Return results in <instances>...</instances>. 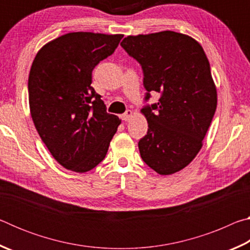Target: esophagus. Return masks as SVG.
I'll return each mask as SVG.
<instances>
[{
  "instance_id": "esophagus-1",
  "label": "esophagus",
  "mask_w": 250,
  "mask_h": 250,
  "mask_svg": "<svg viewBox=\"0 0 250 250\" xmlns=\"http://www.w3.org/2000/svg\"><path fill=\"white\" fill-rule=\"evenodd\" d=\"M132 115H133V112L131 111V110H126V111L124 113V115L121 116V118H122V120L129 121L131 118H132Z\"/></svg>"
}]
</instances>
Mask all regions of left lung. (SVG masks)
<instances>
[{
  "mask_svg": "<svg viewBox=\"0 0 250 250\" xmlns=\"http://www.w3.org/2000/svg\"><path fill=\"white\" fill-rule=\"evenodd\" d=\"M120 45L142 66L146 99L161 94L141 109L149 126L138 145L141 158L159 174H174L202 149L216 110L208 59L193 37L172 31L130 35Z\"/></svg>",
  "mask_w": 250,
  "mask_h": 250,
  "instance_id": "8db88e82",
  "label": "left lung"
}]
</instances>
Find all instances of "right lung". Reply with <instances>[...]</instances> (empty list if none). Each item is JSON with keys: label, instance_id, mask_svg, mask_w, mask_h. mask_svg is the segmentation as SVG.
I'll return each instance as SVG.
<instances>
[{"label": "right lung", "instance_id": "obj_1", "mask_svg": "<svg viewBox=\"0 0 250 250\" xmlns=\"http://www.w3.org/2000/svg\"><path fill=\"white\" fill-rule=\"evenodd\" d=\"M122 34L73 32L37 52L28 76L34 125L54 159L84 173L104 159L121 124L91 87L92 69L110 56Z\"/></svg>", "mask_w": 250, "mask_h": 250}]
</instances>
